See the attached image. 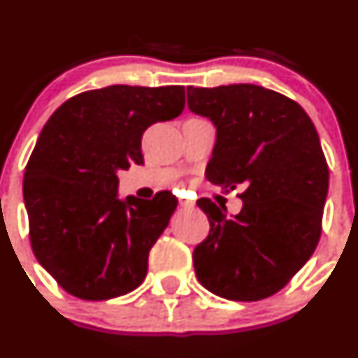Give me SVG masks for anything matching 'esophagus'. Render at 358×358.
<instances>
[{
	"label": "esophagus",
	"instance_id": "34e87169",
	"mask_svg": "<svg viewBox=\"0 0 358 358\" xmlns=\"http://www.w3.org/2000/svg\"><path fill=\"white\" fill-rule=\"evenodd\" d=\"M180 208H183V209H190V208H194V206H196V202L194 201H190V199H180Z\"/></svg>",
	"mask_w": 358,
	"mask_h": 358
}]
</instances>
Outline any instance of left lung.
<instances>
[{
    "label": "left lung",
    "mask_w": 358,
    "mask_h": 358,
    "mask_svg": "<svg viewBox=\"0 0 358 358\" xmlns=\"http://www.w3.org/2000/svg\"><path fill=\"white\" fill-rule=\"evenodd\" d=\"M189 109L216 126L211 183L243 189L239 215L211 199L197 206L209 236L194 249L199 282L222 298L259 301L282 289L319 244L329 168L303 107L256 85L187 88Z\"/></svg>",
    "instance_id": "left-lung-1"
}]
</instances>
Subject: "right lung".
I'll use <instances>...</instances> for the list:
<instances>
[{
    "label": "right lung",
    "mask_w": 358,
    "mask_h": 358,
    "mask_svg": "<svg viewBox=\"0 0 358 358\" xmlns=\"http://www.w3.org/2000/svg\"><path fill=\"white\" fill-rule=\"evenodd\" d=\"M183 86L114 85L66 100L48 119L24 175L29 239L69 294L102 301L143 282L149 251L176 197L117 199V171L143 164L142 135L185 107Z\"/></svg>",
    "instance_id": "1"
}]
</instances>
